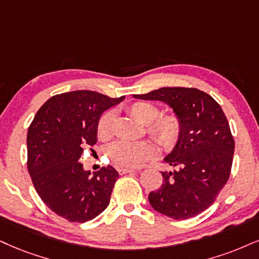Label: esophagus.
I'll list each match as a JSON object with an SVG mask.
<instances>
[{
    "mask_svg": "<svg viewBox=\"0 0 259 259\" xmlns=\"http://www.w3.org/2000/svg\"><path fill=\"white\" fill-rule=\"evenodd\" d=\"M117 171H119L120 175L127 174V173H132V171H136L135 169H131V168H124V167H119L117 168Z\"/></svg>",
    "mask_w": 259,
    "mask_h": 259,
    "instance_id": "34e87169",
    "label": "esophagus"
}]
</instances>
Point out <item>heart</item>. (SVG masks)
Listing matches in <instances>:
<instances>
[{
  "label": "heart",
  "mask_w": 259,
  "mask_h": 259,
  "mask_svg": "<svg viewBox=\"0 0 259 259\" xmlns=\"http://www.w3.org/2000/svg\"><path fill=\"white\" fill-rule=\"evenodd\" d=\"M127 111L142 123L148 124V133L162 148H174L183 136L184 123L178 114L161 115L157 105L146 101L130 104ZM114 114L107 111L97 122V136L101 140H108L113 136ZM108 157L119 167L136 168L156 155L155 146L149 142H124L119 140L108 148Z\"/></svg>",
  "instance_id": "heart-1"
}]
</instances>
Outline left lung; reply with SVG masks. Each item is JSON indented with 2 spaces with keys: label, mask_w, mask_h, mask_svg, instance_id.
Returning a JSON list of instances; mask_svg holds the SVG:
<instances>
[{
  "label": "left lung",
  "mask_w": 259,
  "mask_h": 259,
  "mask_svg": "<svg viewBox=\"0 0 259 259\" xmlns=\"http://www.w3.org/2000/svg\"><path fill=\"white\" fill-rule=\"evenodd\" d=\"M133 97L164 102L184 123L183 136L164 158L177 170L162 173L163 184L150 192V204L174 220L197 216L213 204L231 175L235 145L222 108L193 88H162Z\"/></svg>",
  "instance_id": "8db88e82"
}]
</instances>
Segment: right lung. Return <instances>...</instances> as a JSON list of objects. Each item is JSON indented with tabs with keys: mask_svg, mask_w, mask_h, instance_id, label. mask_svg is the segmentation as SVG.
Listing matches in <instances>:
<instances>
[{
	"mask_svg": "<svg viewBox=\"0 0 259 259\" xmlns=\"http://www.w3.org/2000/svg\"><path fill=\"white\" fill-rule=\"evenodd\" d=\"M95 91L53 96L34 115L27 132V169L38 196L69 222L95 219L109 205L119 173L111 165L91 175L79 158L97 143L102 113L123 101Z\"/></svg>",
	"mask_w": 259,
	"mask_h": 259,
	"instance_id": "obj_1",
	"label": "right lung"
}]
</instances>
